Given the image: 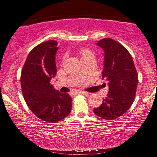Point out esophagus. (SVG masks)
<instances>
[{"instance_id":"1","label":"esophagus","mask_w":157,"mask_h":157,"mask_svg":"<svg viewBox=\"0 0 157 157\" xmlns=\"http://www.w3.org/2000/svg\"><path fill=\"white\" fill-rule=\"evenodd\" d=\"M78 94H83V95H88V93L84 92V91H78V92H74L72 93V95H78Z\"/></svg>"}]
</instances>
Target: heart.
<instances>
[{
  "label": "heart",
  "mask_w": 157,
  "mask_h": 157,
  "mask_svg": "<svg viewBox=\"0 0 157 157\" xmlns=\"http://www.w3.org/2000/svg\"><path fill=\"white\" fill-rule=\"evenodd\" d=\"M79 55L81 56V59H88V58L91 57L94 58L95 57L94 52L89 48H82L80 51H79Z\"/></svg>",
  "instance_id": "heart-1"
}]
</instances>
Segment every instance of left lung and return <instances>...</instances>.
Segmentation results:
<instances>
[{"label": "left lung", "mask_w": 157, "mask_h": 157, "mask_svg": "<svg viewBox=\"0 0 157 157\" xmlns=\"http://www.w3.org/2000/svg\"><path fill=\"white\" fill-rule=\"evenodd\" d=\"M97 44L105 50L102 79L109 81V93L94 112L111 121L121 116L133 104L139 78L131 55L123 45L109 38L101 39Z\"/></svg>", "instance_id": "1"}]
</instances>
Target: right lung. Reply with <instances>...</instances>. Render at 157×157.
Returning a JSON list of instances; mask_svg holds the SVG:
<instances>
[{"label": "right lung", "instance_id": "1", "mask_svg": "<svg viewBox=\"0 0 157 157\" xmlns=\"http://www.w3.org/2000/svg\"><path fill=\"white\" fill-rule=\"evenodd\" d=\"M57 41L37 45L29 53L21 71V86L26 104L34 115L47 123H57L70 114L72 98L54 89L50 79L57 73Z\"/></svg>", "mask_w": 157, "mask_h": 157}]
</instances>
